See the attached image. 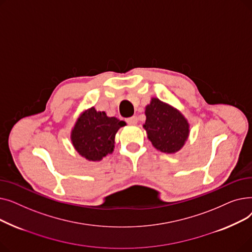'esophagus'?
I'll list each match as a JSON object with an SVG mask.
<instances>
[{"mask_svg":"<svg viewBox=\"0 0 252 252\" xmlns=\"http://www.w3.org/2000/svg\"><path fill=\"white\" fill-rule=\"evenodd\" d=\"M126 123H127L129 126H136V125L138 124V118H137V116L128 117V118H126Z\"/></svg>","mask_w":252,"mask_h":252,"instance_id":"34e87169","label":"esophagus"}]
</instances>
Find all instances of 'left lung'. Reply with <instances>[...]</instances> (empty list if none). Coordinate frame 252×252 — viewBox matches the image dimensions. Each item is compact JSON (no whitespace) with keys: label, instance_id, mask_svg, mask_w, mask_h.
<instances>
[{"label":"left lung","instance_id":"obj_1","mask_svg":"<svg viewBox=\"0 0 252 252\" xmlns=\"http://www.w3.org/2000/svg\"><path fill=\"white\" fill-rule=\"evenodd\" d=\"M145 115L143 127L154 148L174 154L184 147L190 135V124L179 109L158 98H151L145 107Z\"/></svg>","mask_w":252,"mask_h":252}]
</instances>
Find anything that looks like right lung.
I'll return each mask as SVG.
<instances>
[{
  "instance_id": "obj_1",
  "label": "right lung",
  "mask_w": 252,
  "mask_h": 252,
  "mask_svg": "<svg viewBox=\"0 0 252 252\" xmlns=\"http://www.w3.org/2000/svg\"><path fill=\"white\" fill-rule=\"evenodd\" d=\"M126 124L94 106L84 110L71 128L70 140L75 151L89 161H100L114 150L117 130Z\"/></svg>"
}]
</instances>
